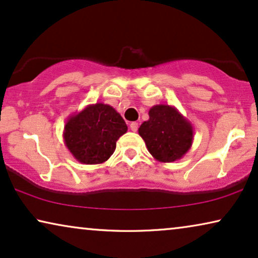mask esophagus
Masks as SVG:
<instances>
[{
	"mask_svg": "<svg viewBox=\"0 0 258 258\" xmlns=\"http://www.w3.org/2000/svg\"><path fill=\"white\" fill-rule=\"evenodd\" d=\"M130 129H132V132H137V129H139V123L137 122H132L130 123Z\"/></svg>",
	"mask_w": 258,
	"mask_h": 258,
	"instance_id": "34e87169",
	"label": "esophagus"
}]
</instances>
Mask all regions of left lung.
Segmentation results:
<instances>
[{"instance_id": "left-lung-1", "label": "left lung", "mask_w": 258, "mask_h": 258, "mask_svg": "<svg viewBox=\"0 0 258 258\" xmlns=\"http://www.w3.org/2000/svg\"><path fill=\"white\" fill-rule=\"evenodd\" d=\"M139 134L155 160L163 163L182 158L194 141L191 123L175 107L168 104L150 108L149 119L141 124Z\"/></svg>"}]
</instances>
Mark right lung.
Instances as JSON below:
<instances>
[{"label": "right lung", "mask_w": 258, "mask_h": 258, "mask_svg": "<svg viewBox=\"0 0 258 258\" xmlns=\"http://www.w3.org/2000/svg\"><path fill=\"white\" fill-rule=\"evenodd\" d=\"M122 116L111 105L95 103L67 119L63 139L82 164H101L114 154L116 141L126 133Z\"/></svg>", "instance_id": "obj_1"}]
</instances>
